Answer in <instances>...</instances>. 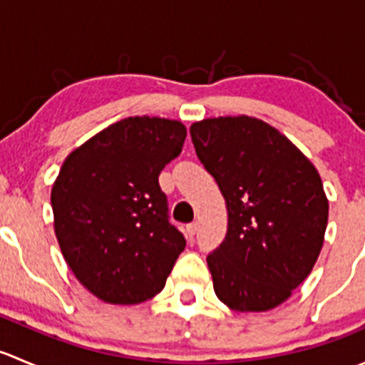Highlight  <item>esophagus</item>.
<instances>
[{
  "label": "esophagus",
  "instance_id": "obj_1",
  "mask_svg": "<svg viewBox=\"0 0 365 365\" xmlns=\"http://www.w3.org/2000/svg\"><path fill=\"white\" fill-rule=\"evenodd\" d=\"M196 231H197V224H196V222L187 224V227H185V235H187V238H192L194 235H196Z\"/></svg>",
  "mask_w": 365,
  "mask_h": 365
}]
</instances>
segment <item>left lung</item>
I'll return each instance as SVG.
<instances>
[{"instance_id": "8db88e82", "label": "left lung", "mask_w": 365, "mask_h": 365, "mask_svg": "<svg viewBox=\"0 0 365 365\" xmlns=\"http://www.w3.org/2000/svg\"><path fill=\"white\" fill-rule=\"evenodd\" d=\"M197 159L227 208V233L206 263L220 302L240 312L281 305L311 274L329 200L312 162L277 128L251 116L190 127Z\"/></svg>"}]
</instances>
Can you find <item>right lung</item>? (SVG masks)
Wrapping results in <instances>:
<instances>
[{
  "label": "right lung",
  "instance_id": "right-lung-1",
  "mask_svg": "<svg viewBox=\"0 0 365 365\" xmlns=\"http://www.w3.org/2000/svg\"><path fill=\"white\" fill-rule=\"evenodd\" d=\"M185 135L176 120L130 116L88 139L61 165L51 190L58 244L77 281L108 304L155 297L185 249L159 185Z\"/></svg>",
  "mask_w": 365,
  "mask_h": 365
}]
</instances>
